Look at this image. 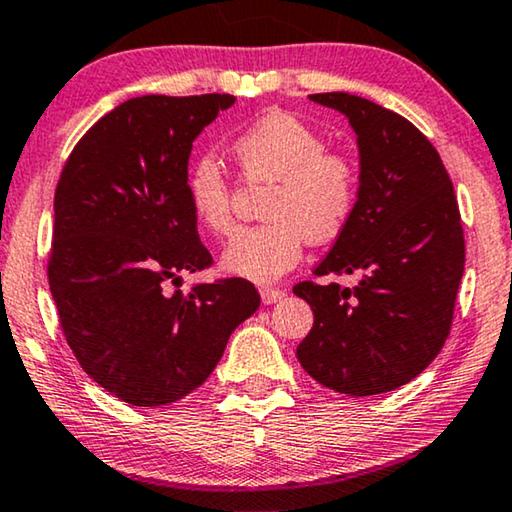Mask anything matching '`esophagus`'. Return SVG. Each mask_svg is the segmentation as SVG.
Returning a JSON list of instances; mask_svg holds the SVG:
<instances>
[{"label":"esophagus","instance_id":"esophagus-1","mask_svg":"<svg viewBox=\"0 0 512 512\" xmlns=\"http://www.w3.org/2000/svg\"><path fill=\"white\" fill-rule=\"evenodd\" d=\"M259 294H262L264 305H275V303H280V300H285V296H287L282 289H271V287H264Z\"/></svg>","mask_w":512,"mask_h":512}]
</instances>
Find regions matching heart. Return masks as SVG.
<instances>
[{
    "label": "heart",
    "instance_id": "obj_1",
    "mask_svg": "<svg viewBox=\"0 0 512 512\" xmlns=\"http://www.w3.org/2000/svg\"><path fill=\"white\" fill-rule=\"evenodd\" d=\"M248 182H273L264 205L269 223L248 227L227 243L221 266L237 278L269 285L303 257L305 241H330L344 230L358 202V168L346 154L330 152L326 136L289 113H271L232 141ZM186 196L209 234L232 230V186L214 157L193 161Z\"/></svg>",
    "mask_w": 512,
    "mask_h": 512
}]
</instances>
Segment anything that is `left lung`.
Wrapping results in <instances>:
<instances>
[{"label": "left lung", "mask_w": 512, "mask_h": 512, "mask_svg": "<svg viewBox=\"0 0 512 512\" xmlns=\"http://www.w3.org/2000/svg\"><path fill=\"white\" fill-rule=\"evenodd\" d=\"M310 100L342 113L360 152L353 216L314 273H360V282L294 287L314 312L296 355L316 383L339 394L392 392L417 378L449 337L465 271L458 200L440 154L410 120L351 93Z\"/></svg>", "instance_id": "left-lung-1"}]
</instances>
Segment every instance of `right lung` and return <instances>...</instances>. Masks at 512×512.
Here are the masks:
<instances>
[{
    "instance_id": "add662e5",
    "label": "right lung",
    "mask_w": 512,
    "mask_h": 512,
    "mask_svg": "<svg viewBox=\"0 0 512 512\" xmlns=\"http://www.w3.org/2000/svg\"><path fill=\"white\" fill-rule=\"evenodd\" d=\"M234 95H143L88 129L54 193L47 278L81 369L120 401L154 408L209 378L259 307L248 280L168 291L212 264L186 196L193 141Z\"/></svg>"
}]
</instances>
